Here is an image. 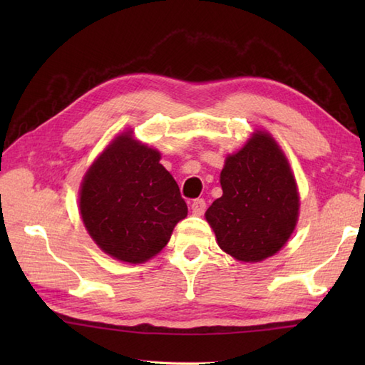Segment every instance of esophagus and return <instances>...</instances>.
<instances>
[{
	"label": "esophagus",
	"instance_id": "obj_1",
	"mask_svg": "<svg viewBox=\"0 0 365 365\" xmlns=\"http://www.w3.org/2000/svg\"><path fill=\"white\" fill-rule=\"evenodd\" d=\"M205 208H207V204H205V200H204V199H196V200H192V204H191L192 215H196V216H202V215L205 213Z\"/></svg>",
	"mask_w": 365,
	"mask_h": 365
}]
</instances>
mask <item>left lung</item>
<instances>
[{
	"instance_id": "left-lung-1",
	"label": "left lung",
	"mask_w": 365,
	"mask_h": 365,
	"mask_svg": "<svg viewBox=\"0 0 365 365\" xmlns=\"http://www.w3.org/2000/svg\"><path fill=\"white\" fill-rule=\"evenodd\" d=\"M222 196L205 212L220 247L240 262L274 255L293 234L299 213L294 175L267 131H255L221 170Z\"/></svg>"
}]
</instances>
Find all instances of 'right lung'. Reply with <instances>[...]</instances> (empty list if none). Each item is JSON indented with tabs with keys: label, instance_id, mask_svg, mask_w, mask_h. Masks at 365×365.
<instances>
[{
	"label": "right lung",
	"instance_id": "1",
	"mask_svg": "<svg viewBox=\"0 0 365 365\" xmlns=\"http://www.w3.org/2000/svg\"><path fill=\"white\" fill-rule=\"evenodd\" d=\"M157 149L123 131L84 175L80 213L97 246L111 257L143 263L169 242L188 207Z\"/></svg>",
	"mask_w": 365,
	"mask_h": 365
}]
</instances>
